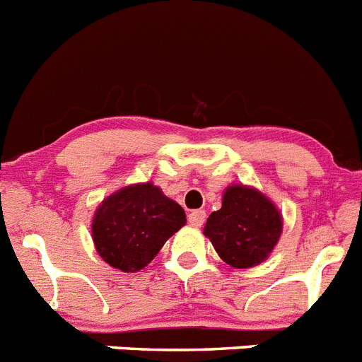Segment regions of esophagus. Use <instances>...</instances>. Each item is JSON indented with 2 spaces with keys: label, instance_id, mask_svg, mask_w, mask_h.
<instances>
[{
  "label": "esophagus",
  "instance_id": "esophagus-1",
  "mask_svg": "<svg viewBox=\"0 0 362 362\" xmlns=\"http://www.w3.org/2000/svg\"><path fill=\"white\" fill-rule=\"evenodd\" d=\"M204 219H206V212L204 210H192L190 214H188V223H190L192 226H201L204 223Z\"/></svg>",
  "mask_w": 362,
  "mask_h": 362
}]
</instances>
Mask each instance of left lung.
<instances>
[{
	"label": "left lung",
	"mask_w": 362,
	"mask_h": 362,
	"mask_svg": "<svg viewBox=\"0 0 362 362\" xmlns=\"http://www.w3.org/2000/svg\"><path fill=\"white\" fill-rule=\"evenodd\" d=\"M203 233L226 264L252 268L267 261L283 233V216L263 192L246 185H230L223 204L210 214Z\"/></svg>",
	"instance_id": "8db88e82"
}]
</instances>
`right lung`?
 <instances>
[{"instance_id": "right-lung-1", "label": "right lung", "mask_w": 362, "mask_h": 362, "mask_svg": "<svg viewBox=\"0 0 362 362\" xmlns=\"http://www.w3.org/2000/svg\"><path fill=\"white\" fill-rule=\"evenodd\" d=\"M187 223L185 210L159 187L134 183L105 197L92 217V241L105 263L139 272Z\"/></svg>"}]
</instances>
